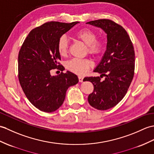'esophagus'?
Listing matches in <instances>:
<instances>
[{
	"mask_svg": "<svg viewBox=\"0 0 154 154\" xmlns=\"http://www.w3.org/2000/svg\"><path fill=\"white\" fill-rule=\"evenodd\" d=\"M78 78H79V82H83V77H82V76H79L78 77Z\"/></svg>",
	"mask_w": 154,
	"mask_h": 154,
	"instance_id": "1",
	"label": "esophagus"
}]
</instances>
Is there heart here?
Returning a JSON list of instances; mask_svg holds the SVG:
<instances>
[{
  "label": "heart",
  "instance_id": "1",
  "mask_svg": "<svg viewBox=\"0 0 154 154\" xmlns=\"http://www.w3.org/2000/svg\"><path fill=\"white\" fill-rule=\"evenodd\" d=\"M75 37L79 40L87 45V52L95 56L102 53L105 48V42L101 38H96V32L88 28H83L76 32ZM58 51L60 56H67L69 49V41L66 35H62L58 41ZM92 66V63L88 59L73 58L66 63V68L75 74L82 75L87 72Z\"/></svg>",
  "mask_w": 154,
  "mask_h": 154
}]
</instances>
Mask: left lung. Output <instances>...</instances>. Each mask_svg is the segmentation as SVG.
<instances>
[{
    "mask_svg": "<svg viewBox=\"0 0 154 154\" xmlns=\"http://www.w3.org/2000/svg\"><path fill=\"white\" fill-rule=\"evenodd\" d=\"M87 23L101 28L107 34L106 51L94 72L100 77H85L91 81L94 91L88 95L90 105L98 110H106L116 106L125 96L134 73L135 54L127 32L113 21L102 19ZM105 77L103 81L101 80Z\"/></svg>",
    "mask_w": 154,
    "mask_h": 154,
    "instance_id": "8db88e82",
    "label": "left lung"
}]
</instances>
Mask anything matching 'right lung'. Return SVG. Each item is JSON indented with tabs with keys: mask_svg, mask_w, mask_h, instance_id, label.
<instances>
[{
	"mask_svg": "<svg viewBox=\"0 0 154 154\" xmlns=\"http://www.w3.org/2000/svg\"><path fill=\"white\" fill-rule=\"evenodd\" d=\"M78 23L46 22L31 30L20 48V85L29 102L42 112L51 113L58 109L65 100L67 88L79 82L76 75L69 71L56 76L51 75L52 69H64L59 62L58 39Z\"/></svg>",
	"mask_w": 154,
	"mask_h": 154,
	"instance_id": "add662e5",
	"label": "right lung"
}]
</instances>
